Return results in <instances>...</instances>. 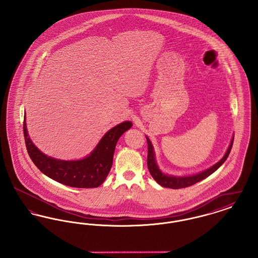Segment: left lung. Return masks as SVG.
Here are the masks:
<instances>
[{
  "label": "left lung",
  "mask_w": 258,
  "mask_h": 258,
  "mask_svg": "<svg viewBox=\"0 0 258 258\" xmlns=\"http://www.w3.org/2000/svg\"><path fill=\"white\" fill-rule=\"evenodd\" d=\"M146 139H147L148 144V169L151 173L152 177L161 186L178 189V188H184V187H187V186H190L192 184H197L198 182L204 180L205 178H207L211 174H213L214 172L216 171L228 158L229 153H230L231 148L233 145L234 136L231 139V142H230L228 150L226 151L225 155L223 156V158L219 162H217L216 164H214L212 167H210L205 171H202L201 173H198L196 175H191V176H185V177H175V176H170V175H165L164 173L160 171V168H159V166L156 162L155 152H154L153 145H152V143H151V141H150V139L148 138L147 136H146Z\"/></svg>",
  "instance_id": "obj_1"
}]
</instances>
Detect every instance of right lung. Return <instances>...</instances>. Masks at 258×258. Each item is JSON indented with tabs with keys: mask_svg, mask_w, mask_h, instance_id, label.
<instances>
[{
	"mask_svg": "<svg viewBox=\"0 0 258 258\" xmlns=\"http://www.w3.org/2000/svg\"><path fill=\"white\" fill-rule=\"evenodd\" d=\"M132 125L133 123L127 121L114 126L100 139L90 156L79 160H56L42 154L28 135L26 118L23 122V133L28 154L44 175L69 186L90 188L98 187L106 179L112 166L116 144L121 135Z\"/></svg>",
	"mask_w": 258,
	"mask_h": 258,
	"instance_id": "add662e5",
	"label": "right lung"
}]
</instances>
